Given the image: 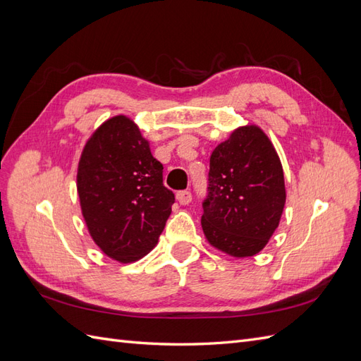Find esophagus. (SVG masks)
Listing matches in <instances>:
<instances>
[{
  "mask_svg": "<svg viewBox=\"0 0 361 361\" xmlns=\"http://www.w3.org/2000/svg\"><path fill=\"white\" fill-rule=\"evenodd\" d=\"M176 199H178V202H179L182 206H185V204H190V203H191L192 195H191L190 191H179V192L176 194Z\"/></svg>",
  "mask_w": 361,
  "mask_h": 361,
  "instance_id": "34e87169",
  "label": "esophagus"
}]
</instances>
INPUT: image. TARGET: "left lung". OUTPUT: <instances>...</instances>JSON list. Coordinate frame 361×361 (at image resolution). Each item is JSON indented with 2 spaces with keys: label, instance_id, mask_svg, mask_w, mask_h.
Returning <instances> with one entry per match:
<instances>
[{
  "label": "left lung",
  "instance_id": "left-lung-1",
  "mask_svg": "<svg viewBox=\"0 0 361 361\" xmlns=\"http://www.w3.org/2000/svg\"><path fill=\"white\" fill-rule=\"evenodd\" d=\"M285 203V174L272 141L257 125L236 128L209 159L206 241L231 257L255 256L274 235Z\"/></svg>",
  "mask_w": 361,
  "mask_h": 361
}]
</instances>
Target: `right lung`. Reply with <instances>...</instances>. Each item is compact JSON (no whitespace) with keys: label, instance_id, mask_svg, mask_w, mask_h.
<instances>
[{"label":"right lung","instance_id":"1","mask_svg":"<svg viewBox=\"0 0 361 361\" xmlns=\"http://www.w3.org/2000/svg\"><path fill=\"white\" fill-rule=\"evenodd\" d=\"M76 190L87 231L118 264L135 262L157 245L174 203L149 140L123 114L105 120L87 140Z\"/></svg>","mask_w":361,"mask_h":361}]
</instances>
